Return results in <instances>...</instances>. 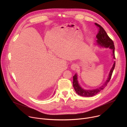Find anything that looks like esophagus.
Wrapping results in <instances>:
<instances>
[{
    "label": "esophagus",
    "instance_id": "1",
    "mask_svg": "<svg viewBox=\"0 0 127 127\" xmlns=\"http://www.w3.org/2000/svg\"><path fill=\"white\" fill-rule=\"evenodd\" d=\"M77 65H76V64H73V65H72L71 66V69L74 70V71L76 70V69H77Z\"/></svg>",
    "mask_w": 127,
    "mask_h": 127
}]
</instances>
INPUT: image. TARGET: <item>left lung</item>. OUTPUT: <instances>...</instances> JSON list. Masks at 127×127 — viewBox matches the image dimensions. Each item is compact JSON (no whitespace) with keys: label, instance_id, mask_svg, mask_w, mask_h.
<instances>
[{"label":"left lung","instance_id":"8db88e82","mask_svg":"<svg viewBox=\"0 0 127 127\" xmlns=\"http://www.w3.org/2000/svg\"><path fill=\"white\" fill-rule=\"evenodd\" d=\"M95 25L99 27V32L96 35V44L97 45L101 47H104L105 48H109L111 50H112V56L113 58L115 59V46L114 43L112 40L110 39L108 37L106 32L103 29L102 27H101L99 25L95 23ZM115 67V61L114 62L112 67L111 69V70L109 72V74L107 76V78L106 81L104 82V83L99 87L97 88L94 89H85L83 88L79 84L78 80V75L76 73L74 76H73V86L74 88L75 91L76 93L80 96H84V97H90L93 96L98 93H99L101 90L104 89V88L107 85L108 82L110 81L111 76L113 73V72Z\"/></svg>","mask_w":127,"mask_h":127}]
</instances>
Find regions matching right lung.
Segmentation results:
<instances>
[{"label":"right lung","mask_w":127,"mask_h":127,"mask_svg":"<svg viewBox=\"0 0 127 127\" xmlns=\"http://www.w3.org/2000/svg\"><path fill=\"white\" fill-rule=\"evenodd\" d=\"M54 94H55V93H54Z\"/></svg>","instance_id":"right-lung-1"}]
</instances>
